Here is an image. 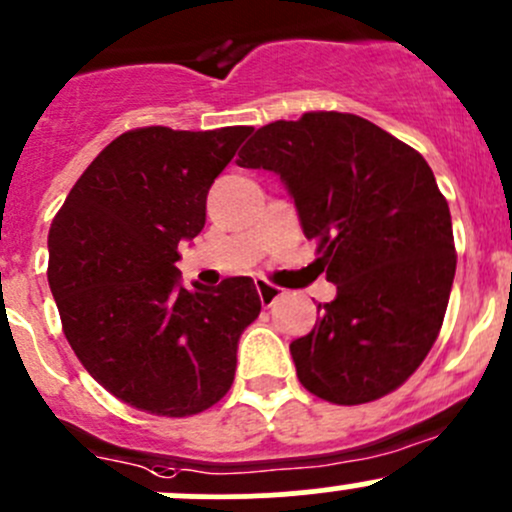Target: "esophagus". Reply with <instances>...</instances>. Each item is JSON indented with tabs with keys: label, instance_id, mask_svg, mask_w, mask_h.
<instances>
[{
	"label": "esophagus",
	"instance_id": "esophagus-1",
	"mask_svg": "<svg viewBox=\"0 0 512 512\" xmlns=\"http://www.w3.org/2000/svg\"><path fill=\"white\" fill-rule=\"evenodd\" d=\"M256 291H258V298H261L263 306H273V303L283 296V288L273 286V283H268V281H261V278L256 281Z\"/></svg>",
	"mask_w": 512,
	"mask_h": 512
}]
</instances>
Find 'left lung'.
<instances>
[{"instance_id": "obj_1", "label": "left lung", "mask_w": 512, "mask_h": 512, "mask_svg": "<svg viewBox=\"0 0 512 512\" xmlns=\"http://www.w3.org/2000/svg\"><path fill=\"white\" fill-rule=\"evenodd\" d=\"M236 164L281 176L336 283L291 343L303 388L358 406L403 386L438 338L455 276L450 209L426 159L363 116L308 111L261 126Z\"/></svg>"}]
</instances>
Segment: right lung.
I'll list each match as a JSON object with an SVG mask.
<instances>
[{
	"mask_svg": "<svg viewBox=\"0 0 512 512\" xmlns=\"http://www.w3.org/2000/svg\"><path fill=\"white\" fill-rule=\"evenodd\" d=\"M251 126L116 136L49 229V288L64 336L111 396L166 418L229 393L244 328L261 313L249 276L179 283V244L201 234L206 194Z\"/></svg>",
	"mask_w": 512,
	"mask_h": 512,
	"instance_id": "right-lung-1",
	"label": "right lung"
}]
</instances>
